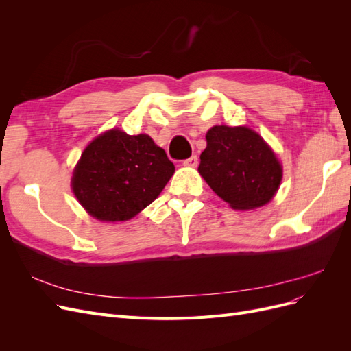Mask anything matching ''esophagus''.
<instances>
[{
    "mask_svg": "<svg viewBox=\"0 0 351 351\" xmlns=\"http://www.w3.org/2000/svg\"><path fill=\"white\" fill-rule=\"evenodd\" d=\"M183 165H184V167H190V168H195V167H197V156H196V155H193V156H190V158L184 159V161H183Z\"/></svg>",
    "mask_w": 351,
    "mask_h": 351,
    "instance_id": "34e87169",
    "label": "esophagus"
}]
</instances>
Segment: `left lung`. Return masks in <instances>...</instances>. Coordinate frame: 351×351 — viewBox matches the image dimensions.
Masks as SVG:
<instances>
[{
  "label": "left lung",
  "mask_w": 351,
  "mask_h": 351,
  "mask_svg": "<svg viewBox=\"0 0 351 351\" xmlns=\"http://www.w3.org/2000/svg\"><path fill=\"white\" fill-rule=\"evenodd\" d=\"M197 169L222 200L240 210L267 205L282 178L278 158L256 132L244 125L209 129Z\"/></svg>",
  "instance_id": "obj_1"
}]
</instances>
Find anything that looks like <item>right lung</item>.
I'll list each match as a JSON object with an SVG mask.
<instances>
[{
  "label": "right lung",
  "instance_id": "obj_1",
  "mask_svg": "<svg viewBox=\"0 0 351 351\" xmlns=\"http://www.w3.org/2000/svg\"><path fill=\"white\" fill-rule=\"evenodd\" d=\"M174 164L147 134L119 129L99 134L74 168L71 189L89 215L99 221H127L162 192Z\"/></svg>",
  "mask_w": 351,
  "mask_h": 351
}]
</instances>
